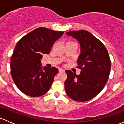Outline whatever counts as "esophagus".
<instances>
[{
	"instance_id": "obj_1",
	"label": "esophagus",
	"mask_w": 124,
	"mask_h": 124,
	"mask_svg": "<svg viewBox=\"0 0 124 124\" xmlns=\"http://www.w3.org/2000/svg\"><path fill=\"white\" fill-rule=\"evenodd\" d=\"M59 72H64L65 70H63V69H62V68H59Z\"/></svg>"
}]
</instances>
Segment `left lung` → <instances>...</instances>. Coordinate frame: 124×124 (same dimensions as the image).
Segmentation results:
<instances>
[{
    "mask_svg": "<svg viewBox=\"0 0 124 124\" xmlns=\"http://www.w3.org/2000/svg\"><path fill=\"white\" fill-rule=\"evenodd\" d=\"M80 44L81 53L77 60L79 75L66 70L65 87L68 96L77 101L92 99L106 85L111 68V61L105 45L86 30L69 31Z\"/></svg>",
    "mask_w": 124,
    "mask_h": 124,
    "instance_id": "8db88e82",
    "label": "left lung"
}]
</instances>
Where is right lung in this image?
Returning a JSON list of instances; mask_svg holds the SVG:
<instances>
[{
	"label": "right lung",
	"instance_id": "add662e5",
	"mask_svg": "<svg viewBox=\"0 0 124 124\" xmlns=\"http://www.w3.org/2000/svg\"><path fill=\"white\" fill-rule=\"evenodd\" d=\"M64 32L40 27L26 34L18 41L10 59V73L15 85L25 94L39 97L49 90L55 67L42 68L43 54H49L54 43Z\"/></svg>",
	"mask_w": 124,
	"mask_h": 124
}]
</instances>
